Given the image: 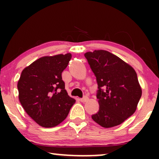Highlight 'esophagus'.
<instances>
[{
    "mask_svg": "<svg viewBox=\"0 0 159 159\" xmlns=\"http://www.w3.org/2000/svg\"><path fill=\"white\" fill-rule=\"evenodd\" d=\"M88 101V97L86 96V95H84L83 98H80V101H81V102H86Z\"/></svg>",
    "mask_w": 159,
    "mask_h": 159,
    "instance_id": "1",
    "label": "esophagus"
}]
</instances>
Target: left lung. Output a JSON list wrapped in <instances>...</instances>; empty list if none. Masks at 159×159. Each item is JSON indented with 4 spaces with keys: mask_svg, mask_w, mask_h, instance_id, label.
I'll return each instance as SVG.
<instances>
[{
    "mask_svg": "<svg viewBox=\"0 0 159 159\" xmlns=\"http://www.w3.org/2000/svg\"><path fill=\"white\" fill-rule=\"evenodd\" d=\"M96 77L99 110L92 119L105 128L120 125L135 111L142 95L138 76L131 66L110 52L84 53Z\"/></svg>",
    "mask_w": 159,
    "mask_h": 159,
    "instance_id": "obj_1",
    "label": "left lung"
}]
</instances>
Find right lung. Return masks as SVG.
<instances>
[{
    "label": "right lung",
    "instance_id": "add662e5",
    "mask_svg": "<svg viewBox=\"0 0 159 159\" xmlns=\"http://www.w3.org/2000/svg\"><path fill=\"white\" fill-rule=\"evenodd\" d=\"M71 58V53L45 56L21 74L17 84L19 101L27 114L41 127L59 125L75 103L67 94L61 77Z\"/></svg>",
    "mask_w": 159,
    "mask_h": 159
}]
</instances>
